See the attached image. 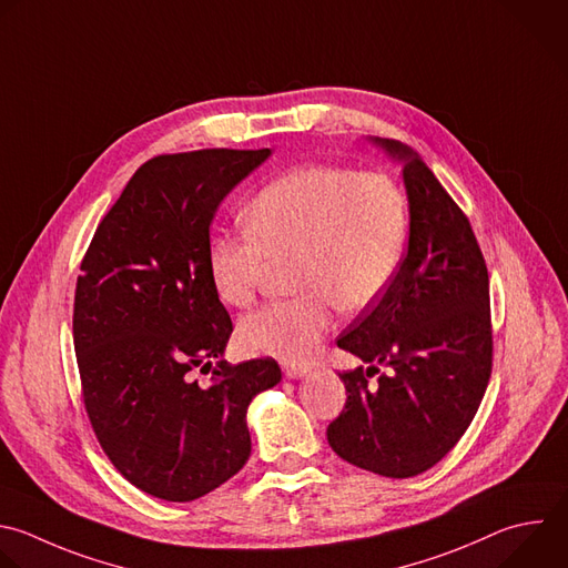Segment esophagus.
I'll use <instances>...</instances> for the list:
<instances>
[{
	"mask_svg": "<svg viewBox=\"0 0 568 568\" xmlns=\"http://www.w3.org/2000/svg\"><path fill=\"white\" fill-rule=\"evenodd\" d=\"M283 372H285V376H290V379H301V376H307L310 367L307 365H296V363H285Z\"/></svg>",
	"mask_w": 568,
	"mask_h": 568,
	"instance_id": "1",
	"label": "esophagus"
}]
</instances>
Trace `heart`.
Instances as JSON below:
<instances>
[{
  "label": "heart",
  "instance_id": "obj_1",
  "mask_svg": "<svg viewBox=\"0 0 568 568\" xmlns=\"http://www.w3.org/2000/svg\"><path fill=\"white\" fill-rule=\"evenodd\" d=\"M247 232L207 243L216 296L245 307L272 265L290 263L298 294L250 312L239 327L252 354L305 361L329 329L334 307L354 314L379 303L395 283L408 243V203L393 178L376 171L310 164L263 189L243 212Z\"/></svg>",
  "mask_w": 568,
  "mask_h": 568
}]
</instances>
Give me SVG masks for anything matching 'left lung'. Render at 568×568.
Segmentation results:
<instances>
[{"label": "left lung", "mask_w": 568, "mask_h": 568, "mask_svg": "<svg viewBox=\"0 0 568 568\" xmlns=\"http://www.w3.org/2000/svg\"><path fill=\"white\" fill-rule=\"evenodd\" d=\"M404 162L408 254L384 298L336 338L363 363L338 372L345 408L327 426L332 450L384 477H415L468 430L490 379L488 270L459 205L406 144L374 138ZM389 367L381 375L378 363ZM374 373L381 379L368 384Z\"/></svg>", "instance_id": "obj_1"}]
</instances>
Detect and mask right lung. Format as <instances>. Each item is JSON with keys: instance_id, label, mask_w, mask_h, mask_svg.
Instances as JSON below:
<instances>
[{"instance_id": "add662e5", "label": "right lung", "mask_w": 568, "mask_h": 568, "mask_svg": "<svg viewBox=\"0 0 568 568\" xmlns=\"http://www.w3.org/2000/svg\"><path fill=\"white\" fill-rule=\"evenodd\" d=\"M270 149H201L146 160L82 258L73 345L91 428L135 488L192 501L252 453L250 402L281 382L278 363L223 358L234 332L207 272L221 201ZM215 367H211V363ZM213 369L207 387L191 372Z\"/></svg>"}]
</instances>
